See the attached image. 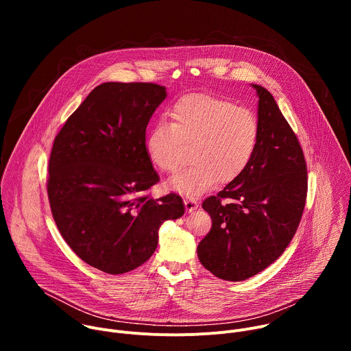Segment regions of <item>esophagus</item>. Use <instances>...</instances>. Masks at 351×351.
<instances>
[{"mask_svg":"<svg viewBox=\"0 0 351 351\" xmlns=\"http://www.w3.org/2000/svg\"><path fill=\"white\" fill-rule=\"evenodd\" d=\"M184 207H186V211L191 213V211H194V210H197V208H198V203L195 202L194 198L186 197V198H184Z\"/></svg>","mask_w":351,"mask_h":351,"instance_id":"1","label":"esophagus"}]
</instances>
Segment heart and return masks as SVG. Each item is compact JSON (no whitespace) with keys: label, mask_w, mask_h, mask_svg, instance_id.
I'll use <instances>...</instances> for the list:
<instances>
[{"label":"heart","mask_w":351,"mask_h":351,"mask_svg":"<svg viewBox=\"0 0 351 351\" xmlns=\"http://www.w3.org/2000/svg\"><path fill=\"white\" fill-rule=\"evenodd\" d=\"M260 134L256 114L232 99L193 93L180 97L169 110V122L160 121L145 138V153L164 173L182 167L186 148L191 147L193 165L169 180V187L195 197L218 180L239 178L252 161Z\"/></svg>","instance_id":"b5f03b06"}]
</instances>
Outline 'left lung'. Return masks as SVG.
<instances>
[{
  "instance_id": "left-lung-1",
  "label": "left lung",
  "mask_w": 351,
  "mask_h": 351,
  "mask_svg": "<svg viewBox=\"0 0 351 351\" xmlns=\"http://www.w3.org/2000/svg\"><path fill=\"white\" fill-rule=\"evenodd\" d=\"M253 87L260 97L254 156L239 178L203 202L213 226L197 247L204 268L232 282L257 275L283 254L302 221L308 189L295 133L272 94Z\"/></svg>"
}]
</instances>
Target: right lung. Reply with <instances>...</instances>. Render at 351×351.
I'll use <instances>...</instances> for the list:
<instances>
[{
    "mask_svg": "<svg viewBox=\"0 0 351 351\" xmlns=\"http://www.w3.org/2000/svg\"><path fill=\"white\" fill-rule=\"evenodd\" d=\"M165 97L156 83H103L56 136L47 180L53 218L75 254L106 274L144 264L161 225L184 214L180 195L147 194L160 176L145 129Z\"/></svg>",
    "mask_w": 351,
    "mask_h": 351,
    "instance_id": "obj_1",
    "label": "right lung"
}]
</instances>
